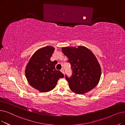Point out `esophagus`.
I'll use <instances>...</instances> for the list:
<instances>
[{
  "label": "esophagus",
  "mask_w": 125,
  "mask_h": 125,
  "mask_svg": "<svg viewBox=\"0 0 125 125\" xmlns=\"http://www.w3.org/2000/svg\"><path fill=\"white\" fill-rule=\"evenodd\" d=\"M60 71H61V73H63V74H64V69L63 68H62V69H61V70H60Z\"/></svg>",
  "instance_id": "34e87169"
}]
</instances>
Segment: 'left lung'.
<instances>
[{"label": "left lung", "mask_w": 125, "mask_h": 125, "mask_svg": "<svg viewBox=\"0 0 125 125\" xmlns=\"http://www.w3.org/2000/svg\"><path fill=\"white\" fill-rule=\"evenodd\" d=\"M68 58L73 69L71 77L66 76L70 90L77 94H84L94 89L99 83L101 68L94 54L84 46L62 48Z\"/></svg>", "instance_id": "left-lung-1"}]
</instances>
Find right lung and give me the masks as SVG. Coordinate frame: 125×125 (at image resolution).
<instances>
[{"mask_svg": "<svg viewBox=\"0 0 125 125\" xmlns=\"http://www.w3.org/2000/svg\"><path fill=\"white\" fill-rule=\"evenodd\" d=\"M55 50L52 46H46L37 50L30 58L25 68V75L30 86L41 92L53 90L60 78L64 75L57 70L56 61L50 58Z\"/></svg>", "mask_w": 125, "mask_h": 125, "instance_id": "add662e5", "label": "right lung"}]
</instances>
